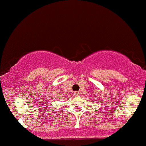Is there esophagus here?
Returning a JSON list of instances; mask_svg holds the SVG:
<instances>
[{
    "label": "esophagus",
    "mask_w": 146,
    "mask_h": 146,
    "mask_svg": "<svg viewBox=\"0 0 146 146\" xmlns=\"http://www.w3.org/2000/svg\"><path fill=\"white\" fill-rule=\"evenodd\" d=\"M74 96H78L80 95V94L78 92H76L74 93Z\"/></svg>",
    "instance_id": "34e87169"
}]
</instances>
